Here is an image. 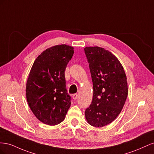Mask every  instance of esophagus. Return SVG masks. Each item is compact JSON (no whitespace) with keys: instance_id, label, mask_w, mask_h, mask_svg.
<instances>
[{"instance_id":"esophagus-1","label":"esophagus","mask_w":154,"mask_h":154,"mask_svg":"<svg viewBox=\"0 0 154 154\" xmlns=\"http://www.w3.org/2000/svg\"><path fill=\"white\" fill-rule=\"evenodd\" d=\"M78 95L77 94H73V96H72V98H73L74 100H77V99H78Z\"/></svg>"}]
</instances>
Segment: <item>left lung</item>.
<instances>
[{"instance_id":"left-lung-1","label":"left lung","mask_w":154,"mask_h":154,"mask_svg":"<svg viewBox=\"0 0 154 154\" xmlns=\"http://www.w3.org/2000/svg\"><path fill=\"white\" fill-rule=\"evenodd\" d=\"M84 51L94 91L85 118L91 126L102 127L114 121L123 109L128 96L127 78L122 63L109 51L97 46Z\"/></svg>"}]
</instances>
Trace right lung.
<instances>
[{
    "label": "right lung",
    "mask_w": 154,
    "mask_h": 154,
    "mask_svg": "<svg viewBox=\"0 0 154 154\" xmlns=\"http://www.w3.org/2000/svg\"><path fill=\"white\" fill-rule=\"evenodd\" d=\"M73 54L72 46L54 45L44 51L32 64L26 83V99L32 113L44 124L62 122L71 106L65 71Z\"/></svg>",
    "instance_id": "1"
}]
</instances>
